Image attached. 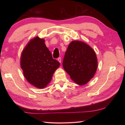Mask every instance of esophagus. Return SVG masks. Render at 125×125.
I'll return each instance as SVG.
<instances>
[{
    "label": "esophagus",
    "instance_id": "esophagus-1",
    "mask_svg": "<svg viewBox=\"0 0 125 125\" xmlns=\"http://www.w3.org/2000/svg\"><path fill=\"white\" fill-rule=\"evenodd\" d=\"M57 60H58V62H60V63H61V58H58V59H57Z\"/></svg>",
    "mask_w": 125,
    "mask_h": 125
}]
</instances>
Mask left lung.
Listing matches in <instances>:
<instances>
[{
  "mask_svg": "<svg viewBox=\"0 0 125 125\" xmlns=\"http://www.w3.org/2000/svg\"><path fill=\"white\" fill-rule=\"evenodd\" d=\"M63 67L75 83L84 85L94 77L96 71L98 60L95 52L84 42L73 41L65 52Z\"/></svg>",
  "mask_w": 125,
  "mask_h": 125,
  "instance_id": "8db88e82",
  "label": "left lung"
}]
</instances>
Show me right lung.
<instances>
[{
    "label": "right lung",
    "instance_id": "obj_1",
    "mask_svg": "<svg viewBox=\"0 0 125 125\" xmlns=\"http://www.w3.org/2000/svg\"><path fill=\"white\" fill-rule=\"evenodd\" d=\"M60 65V62L52 58L45 40L39 37L29 41L21 56L20 65L25 78L39 89L45 88L50 83Z\"/></svg>",
    "mask_w": 125,
    "mask_h": 125
}]
</instances>
